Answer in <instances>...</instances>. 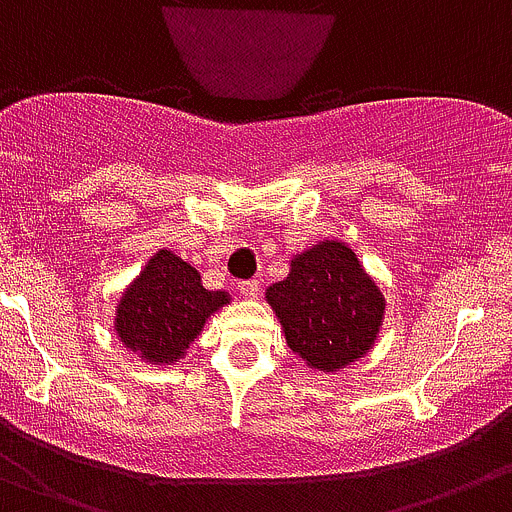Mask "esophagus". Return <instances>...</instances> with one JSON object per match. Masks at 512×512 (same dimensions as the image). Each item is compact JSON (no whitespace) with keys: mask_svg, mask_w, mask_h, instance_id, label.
<instances>
[{"mask_svg":"<svg viewBox=\"0 0 512 512\" xmlns=\"http://www.w3.org/2000/svg\"><path fill=\"white\" fill-rule=\"evenodd\" d=\"M238 289H241V294L246 296V299H256V296H259V291H261V286H259V281H256V279H246V281H241V284H238Z\"/></svg>","mask_w":512,"mask_h":512,"instance_id":"esophagus-1","label":"esophagus"}]
</instances>
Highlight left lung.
Here are the masks:
<instances>
[{"label": "left lung", "instance_id": "8db88e82", "mask_svg": "<svg viewBox=\"0 0 512 512\" xmlns=\"http://www.w3.org/2000/svg\"><path fill=\"white\" fill-rule=\"evenodd\" d=\"M286 344L311 369L339 372L374 347L384 296L342 241H319L296 253L284 281L266 289Z\"/></svg>", "mask_w": 512, "mask_h": 512}]
</instances>
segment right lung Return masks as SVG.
I'll list each match as a JSON object with an SVG mask.
<instances>
[{"mask_svg": "<svg viewBox=\"0 0 512 512\" xmlns=\"http://www.w3.org/2000/svg\"><path fill=\"white\" fill-rule=\"evenodd\" d=\"M228 291L203 289L188 261L160 248L115 306V332L150 364H173L203 332L208 316L228 304Z\"/></svg>", "mask_w": 512, "mask_h": 512, "instance_id": "obj_1", "label": "right lung"}]
</instances>
